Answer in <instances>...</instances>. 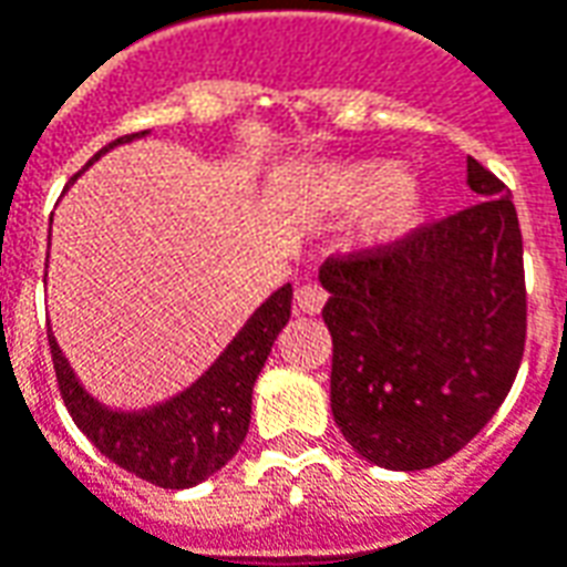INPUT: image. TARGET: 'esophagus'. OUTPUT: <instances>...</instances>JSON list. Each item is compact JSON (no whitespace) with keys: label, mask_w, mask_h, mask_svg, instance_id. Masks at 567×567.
I'll return each mask as SVG.
<instances>
[{"label":"esophagus","mask_w":567,"mask_h":567,"mask_svg":"<svg viewBox=\"0 0 567 567\" xmlns=\"http://www.w3.org/2000/svg\"><path fill=\"white\" fill-rule=\"evenodd\" d=\"M326 300H329V295H326L322 285H300L295 291V307L300 313H319L326 307Z\"/></svg>","instance_id":"34e87169"}]
</instances>
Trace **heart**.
Here are the masks:
<instances>
[{
  "label": "heart",
  "mask_w": 567,
  "mask_h": 567,
  "mask_svg": "<svg viewBox=\"0 0 567 567\" xmlns=\"http://www.w3.org/2000/svg\"><path fill=\"white\" fill-rule=\"evenodd\" d=\"M316 198L334 207H357L365 204L363 235L365 241H391L413 226L425 188L410 173L396 171L391 161H360V164H338L326 167L313 183Z\"/></svg>",
  "instance_id": "heart-1"
}]
</instances>
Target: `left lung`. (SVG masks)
Segmentation results:
<instances>
[{"mask_svg":"<svg viewBox=\"0 0 567 567\" xmlns=\"http://www.w3.org/2000/svg\"><path fill=\"white\" fill-rule=\"evenodd\" d=\"M481 202L375 251L329 257L332 415L372 465L419 472L484 429L527 332L522 229L509 188L468 157Z\"/></svg>","mask_w":567,"mask_h":567,"instance_id":"8db88e82","label":"left lung"}]
</instances>
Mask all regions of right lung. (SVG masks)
<instances>
[{"label":"right lung","mask_w":567,"mask_h":567,"mask_svg":"<svg viewBox=\"0 0 567 567\" xmlns=\"http://www.w3.org/2000/svg\"><path fill=\"white\" fill-rule=\"evenodd\" d=\"M142 136H148V130L107 142L86 167H92L111 148ZM288 316H291V285H282L254 310L251 319L241 326V332L235 334L229 348L219 353L202 379L192 381L186 391H179L171 400L133 413L99 403L73 375L68 357L58 348L55 334L49 332L64 406L76 422V429L114 465L164 491L195 487L233 460L245 441L251 425L254 381L267 363L272 341L285 329Z\"/></svg>","instance_id":"right-lung-1"}]
</instances>
